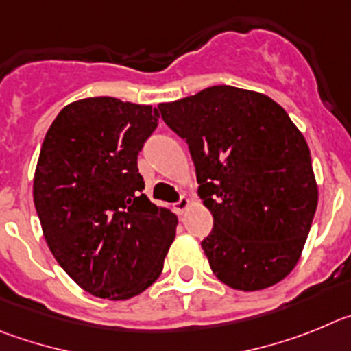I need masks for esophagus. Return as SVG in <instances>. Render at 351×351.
I'll return each mask as SVG.
<instances>
[{
	"label": "esophagus",
	"instance_id": "34e87169",
	"mask_svg": "<svg viewBox=\"0 0 351 351\" xmlns=\"http://www.w3.org/2000/svg\"><path fill=\"white\" fill-rule=\"evenodd\" d=\"M191 203H192L191 199H189L187 195H183V197L180 199L178 203L175 204V210H176V213H178V215H183V213H185V211H187L189 208H191Z\"/></svg>",
	"mask_w": 351,
	"mask_h": 351
}]
</instances>
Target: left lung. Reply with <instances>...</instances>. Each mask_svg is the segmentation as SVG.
Wrapping results in <instances>:
<instances>
[{
	"label": "left lung",
	"mask_w": 351,
	"mask_h": 351,
	"mask_svg": "<svg viewBox=\"0 0 351 351\" xmlns=\"http://www.w3.org/2000/svg\"><path fill=\"white\" fill-rule=\"evenodd\" d=\"M159 112L187 141L197 194L213 215L201 246L215 276L243 292L282 282L301 258L318 204L298 125L269 96L230 85L160 103Z\"/></svg>",
	"instance_id": "8db88e82"
}]
</instances>
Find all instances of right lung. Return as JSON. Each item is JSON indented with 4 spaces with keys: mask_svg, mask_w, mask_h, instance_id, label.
I'll return each mask as SVG.
<instances>
[{
    "mask_svg": "<svg viewBox=\"0 0 351 351\" xmlns=\"http://www.w3.org/2000/svg\"><path fill=\"white\" fill-rule=\"evenodd\" d=\"M159 110L117 97H85L53 119L33 180L43 236L85 292L131 299L156 282L178 219L141 194L138 154Z\"/></svg>",
    "mask_w": 351,
    "mask_h": 351,
    "instance_id": "add662e5",
    "label": "right lung"
}]
</instances>
